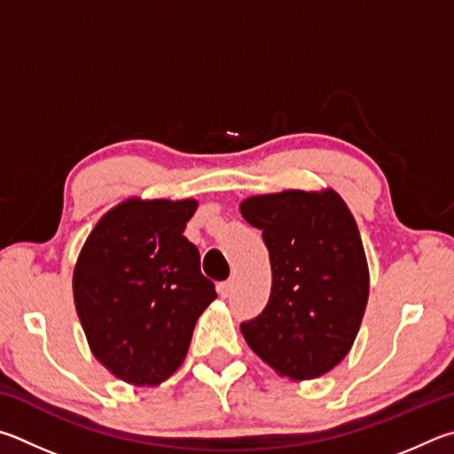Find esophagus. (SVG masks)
Wrapping results in <instances>:
<instances>
[{"label":"esophagus","instance_id":"esophagus-1","mask_svg":"<svg viewBox=\"0 0 454 454\" xmlns=\"http://www.w3.org/2000/svg\"><path fill=\"white\" fill-rule=\"evenodd\" d=\"M233 287H235V283L233 281H223V283H219V295L221 297H229V295H231V293H233Z\"/></svg>","mask_w":454,"mask_h":454}]
</instances>
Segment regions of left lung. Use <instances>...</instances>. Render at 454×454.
<instances>
[{
    "label": "left lung",
    "mask_w": 454,
    "mask_h": 454,
    "mask_svg": "<svg viewBox=\"0 0 454 454\" xmlns=\"http://www.w3.org/2000/svg\"><path fill=\"white\" fill-rule=\"evenodd\" d=\"M263 231L273 285L267 307L243 321L247 345L293 380L317 379L345 359L369 297L359 229L335 191H283L241 203Z\"/></svg>",
    "instance_id": "1"
}]
</instances>
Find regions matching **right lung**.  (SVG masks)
Masks as SVG:
<instances>
[{
	"label": "right lung",
	"instance_id": "right-lung-1",
	"mask_svg": "<svg viewBox=\"0 0 454 454\" xmlns=\"http://www.w3.org/2000/svg\"><path fill=\"white\" fill-rule=\"evenodd\" d=\"M195 209L191 199H129L95 225L79 253V321L98 361L131 385L171 377L199 315L217 299L199 249L183 235Z\"/></svg>",
	"mask_w": 454,
	"mask_h": 454
}]
</instances>
